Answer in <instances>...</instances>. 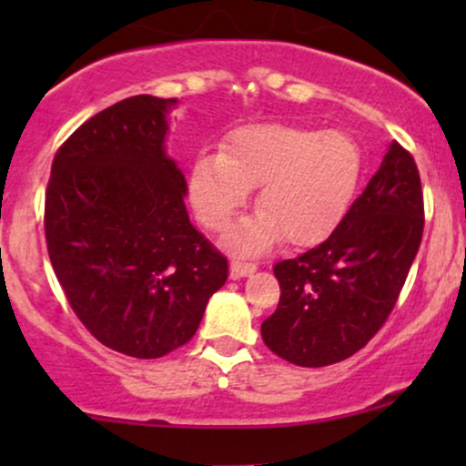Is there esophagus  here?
<instances>
[{
    "instance_id": "34e87169",
    "label": "esophagus",
    "mask_w": 466,
    "mask_h": 466,
    "mask_svg": "<svg viewBox=\"0 0 466 466\" xmlns=\"http://www.w3.org/2000/svg\"><path fill=\"white\" fill-rule=\"evenodd\" d=\"M229 274L232 278H248L251 274H256V265L254 263H248V260H229Z\"/></svg>"
}]
</instances>
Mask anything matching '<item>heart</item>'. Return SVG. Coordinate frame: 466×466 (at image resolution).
Returning <instances> with one entry per match:
<instances>
[{"label":"heart","instance_id":"b5f03b06","mask_svg":"<svg viewBox=\"0 0 466 466\" xmlns=\"http://www.w3.org/2000/svg\"><path fill=\"white\" fill-rule=\"evenodd\" d=\"M363 173V153L344 131L256 122L228 136L223 153H203L190 168L188 192L203 226L226 229L249 190L258 212L226 234L238 254H260L285 237L307 248L346 217Z\"/></svg>","mask_w":466,"mask_h":466}]
</instances>
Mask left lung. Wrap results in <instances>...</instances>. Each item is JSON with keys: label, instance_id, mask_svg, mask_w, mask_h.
Listing matches in <instances>:
<instances>
[{"label": "left lung", "instance_id": "obj_1", "mask_svg": "<svg viewBox=\"0 0 466 466\" xmlns=\"http://www.w3.org/2000/svg\"><path fill=\"white\" fill-rule=\"evenodd\" d=\"M422 223L419 168L392 142L333 234L274 267L280 302L260 324L269 350L296 366L322 368L363 349L397 304Z\"/></svg>", "mask_w": 466, "mask_h": 466}]
</instances>
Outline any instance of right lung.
<instances>
[{
    "label": "right lung",
    "mask_w": 466,
    "mask_h": 466,
    "mask_svg": "<svg viewBox=\"0 0 466 466\" xmlns=\"http://www.w3.org/2000/svg\"><path fill=\"white\" fill-rule=\"evenodd\" d=\"M177 105L142 94L89 117L58 148L46 192L47 254L69 307L96 339L137 360L184 346L228 280L166 153Z\"/></svg>",
    "instance_id": "right-lung-1"
}]
</instances>
